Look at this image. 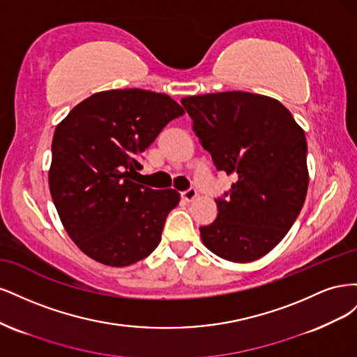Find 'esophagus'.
Here are the masks:
<instances>
[{
    "mask_svg": "<svg viewBox=\"0 0 357 357\" xmlns=\"http://www.w3.org/2000/svg\"><path fill=\"white\" fill-rule=\"evenodd\" d=\"M197 195H198L197 189L190 188V189H188V190H185V192H181V199L186 201V202H192L193 199L197 198Z\"/></svg>",
    "mask_w": 357,
    "mask_h": 357,
    "instance_id": "34e87169",
    "label": "esophagus"
}]
</instances>
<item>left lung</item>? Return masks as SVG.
I'll use <instances>...</instances> for the list:
<instances>
[{
	"instance_id": "8db88e82",
	"label": "left lung",
	"mask_w": 357,
	"mask_h": 357,
	"mask_svg": "<svg viewBox=\"0 0 357 357\" xmlns=\"http://www.w3.org/2000/svg\"><path fill=\"white\" fill-rule=\"evenodd\" d=\"M201 146L218 171L235 181L215 199L218 218L201 226L210 252L253 262L282 241L308 189L304 129L286 107L265 95L232 91L181 100Z\"/></svg>"
}]
</instances>
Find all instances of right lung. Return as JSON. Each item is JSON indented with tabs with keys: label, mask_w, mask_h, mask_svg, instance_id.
Masks as SVG:
<instances>
[{
	"label": "right lung",
	"mask_w": 357,
	"mask_h": 357,
	"mask_svg": "<svg viewBox=\"0 0 357 357\" xmlns=\"http://www.w3.org/2000/svg\"><path fill=\"white\" fill-rule=\"evenodd\" d=\"M181 114L165 93L113 89L91 95L56 126L50 195L70 238L93 261L128 266L160 243L180 193L150 189L135 176L139 156Z\"/></svg>",
	"instance_id": "add662e5"
}]
</instances>
